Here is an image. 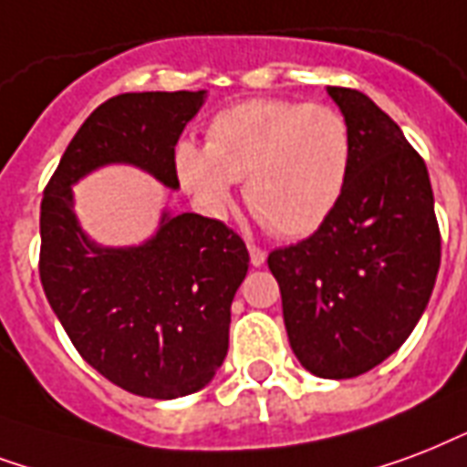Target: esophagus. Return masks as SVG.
<instances>
[{
  "label": "esophagus",
  "instance_id": "obj_1",
  "mask_svg": "<svg viewBox=\"0 0 467 467\" xmlns=\"http://www.w3.org/2000/svg\"><path fill=\"white\" fill-rule=\"evenodd\" d=\"M248 253H251V263L255 267H260L263 263H265V258H267L265 248H260V245H255V244H248Z\"/></svg>",
  "mask_w": 467,
  "mask_h": 467
}]
</instances>
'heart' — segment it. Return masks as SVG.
<instances>
[{"label": "heart", "instance_id": "b5f03b06", "mask_svg": "<svg viewBox=\"0 0 467 467\" xmlns=\"http://www.w3.org/2000/svg\"><path fill=\"white\" fill-rule=\"evenodd\" d=\"M353 168V133L331 104L255 97L207 126V148L180 140L175 170L187 192L219 214L234 182L275 236H309L334 214Z\"/></svg>", "mask_w": 467, "mask_h": 467}]
</instances>
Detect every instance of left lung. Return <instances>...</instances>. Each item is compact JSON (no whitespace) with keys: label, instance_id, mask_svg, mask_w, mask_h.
I'll return each instance as SVG.
<instances>
[{"label":"left lung","instance_id":"1","mask_svg":"<svg viewBox=\"0 0 467 467\" xmlns=\"http://www.w3.org/2000/svg\"><path fill=\"white\" fill-rule=\"evenodd\" d=\"M353 133L338 207L309 238L275 248L287 338L306 370L346 380L380 365L417 327L441 265L424 158L370 97L328 87Z\"/></svg>","mask_w":467,"mask_h":467}]
</instances>
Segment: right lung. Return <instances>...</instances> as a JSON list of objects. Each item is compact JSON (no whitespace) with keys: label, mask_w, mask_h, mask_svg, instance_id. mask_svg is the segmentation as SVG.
Wrapping results in <instances>:
<instances>
[{"label":"right lung","mask_w":467,"mask_h":467,"mask_svg":"<svg viewBox=\"0 0 467 467\" xmlns=\"http://www.w3.org/2000/svg\"><path fill=\"white\" fill-rule=\"evenodd\" d=\"M204 92H126L99 104L65 148L41 200L38 273L78 353L126 392L175 400L207 385L229 350L231 302L248 248L219 219L177 214L139 248L89 244L72 214L75 180L133 162L177 187L175 143Z\"/></svg>","instance_id":"add662e5"}]
</instances>
